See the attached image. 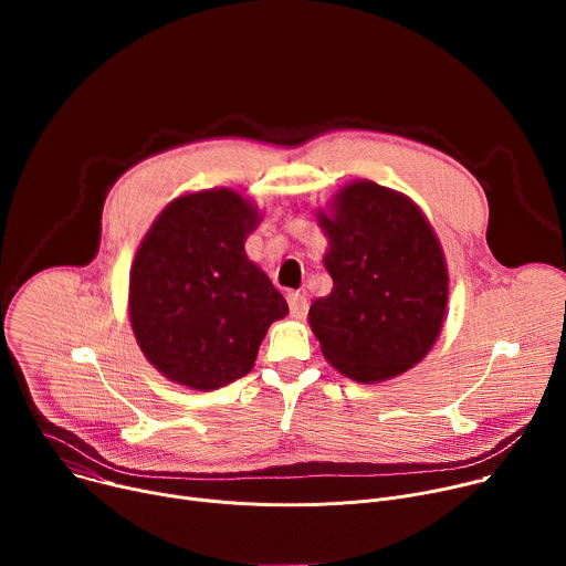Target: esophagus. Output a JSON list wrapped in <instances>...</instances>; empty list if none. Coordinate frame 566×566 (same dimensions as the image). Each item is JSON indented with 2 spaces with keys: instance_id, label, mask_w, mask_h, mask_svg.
I'll use <instances>...</instances> for the list:
<instances>
[{
  "instance_id": "1",
  "label": "esophagus",
  "mask_w": 566,
  "mask_h": 566,
  "mask_svg": "<svg viewBox=\"0 0 566 566\" xmlns=\"http://www.w3.org/2000/svg\"><path fill=\"white\" fill-rule=\"evenodd\" d=\"M289 308H291V315L293 317H304L306 311H308V302L302 293H289Z\"/></svg>"
}]
</instances>
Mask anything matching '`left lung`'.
<instances>
[{
	"instance_id": "left-lung-1",
	"label": "left lung",
	"mask_w": 566,
	"mask_h": 566,
	"mask_svg": "<svg viewBox=\"0 0 566 566\" xmlns=\"http://www.w3.org/2000/svg\"><path fill=\"white\" fill-rule=\"evenodd\" d=\"M334 280L308 308L322 356L356 382H380L421 363L448 306V264L423 210L402 192L360 179L315 210Z\"/></svg>"
}]
</instances>
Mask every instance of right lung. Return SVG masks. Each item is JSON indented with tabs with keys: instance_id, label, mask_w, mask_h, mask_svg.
Instances as JSON below:
<instances>
[{
	"instance_id": "1",
	"label": "right lung",
	"mask_w": 566,
	"mask_h": 566,
	"mask_svg": "<svg viewBox=\"0 0 566 566\" xmlns=\"http://www.w3.org/2000/svg\"><path fill=\"white\" fill-rule=\"evenodd\" d=\"M260 208L212 188L172 199L134 255L127 311L143 356L168 380L210 391L247 376L275 319L289 313L249 260Z\"/></svg>"
}]
</instances>
